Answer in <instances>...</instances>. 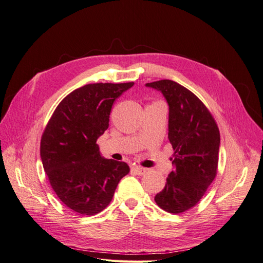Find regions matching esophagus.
<instances>
[{
	"label": "esophagus",
	"mask_w": 263,
	"mask_h": 263,
	"mask_svg": "<svg viewBox=\"0 0 263 263\" xmlns=\"http://www.w3.org/2000/svg\"><path fill=\"white\" fill-rule=\"evenodd\" d=\"M132 170L136 174H138V176H142V174H145L147 172L146 168H142V166H138V165H134Z\"/></svg>",
	"instance_id": "1"
}]
</instances>
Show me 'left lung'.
Listing matches in <instances>:
<instances>
[{
    "instance_id": "obj_1",
    "label": "left lung",
    "mask_w": 263,
    "mask_h": 263,
    "mask_svg": "<svg viewBox=\"0 0 263 263\" xmlns=\"http://www.w3.org/2000/svg\"><path fill=\"white\" fill-rule=\"evenodd\" d=\"M169 104V134L174 170L155 196L171 214L186 212L201 201L217 174L220 134L210 109L194 93L172 80L147 83Z\"/></svg>"
}]
</instances>
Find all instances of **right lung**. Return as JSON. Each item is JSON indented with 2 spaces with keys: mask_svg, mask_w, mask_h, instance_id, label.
Listing matches in <instances>:
<instances>
[{
  "mask_svg": "<svg viewBox=\"0 0 263 263\" xmlns=\"http://www.w3.org/2000/svg\"><path fill=\"white\" fill-rule=\"evenodd\" d=\"M134 85L86 84L55 107L41 140L44 170L59 200L82 215H95L110 203L118 182L129 172L123 161L103 159L98 138L108 128L114 101Z\"/></svg>",
  "mask_w": 263,
  "mask_h": 263,
  "instance_id": "1",
  "label": "right lung"
}]
</instances>
